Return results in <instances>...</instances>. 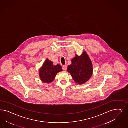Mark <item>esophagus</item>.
I'll use <instances>...</instances> for the list:
<instances>
[{
  "label": "esophagus",
  "mask_w": 128,
  "mask_h": 128,
  "mask_svg": "<svg viewBox=\"0 0 128 128\" xmlns=\"http://www.w3.org/2000/svg\"><path fill=\"white\" fill-rule=\"evenodd\" d=\"M62 68L63 70H67V66L66 65H64V66H62Z\"/></svg>",
  "instance_id": "34e87169"
}]
</instances>
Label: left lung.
Masks as SVG:
<instances>
[{
    "label": "left lung",
    "mask_w": 128,
    "mask_h": 128,
    "mask_svg": "<svg viewBox=\"0 0 128 128\" xmlns=\"http://www.w3.org/2000/svg\"><path fill=\"white\" fill-rule=\"evenodd\" d=\"M67 70L78 84H82L90 80L92 75L93 68L90 59L86 52H84L80 56L76 54L72 60V64L68 67Z\"/></svg>",
    "instance_id": "8db88e82"
}]
</instances>
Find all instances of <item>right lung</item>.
Returning a JSON list of instances; mask_svg holds the SVG:
<instances>
[{
	"label": "right lung",
	"instance_id": "add662e5",
	"mask_svg": "<svg viewBox=\"0 0 128 128\" xmlns=\"http://www.w3.org/2000/svg\"><path fill=\"white\" fill-rule=\"evenodd\" d=\"M62 70L60 64L54 66L53 62L47 59L40 70V76L43 82L50 83L54 80L58 72Z\"/></svg>",
	"mask_w": 128,
	"mask_h": 128
}]
</instances>
